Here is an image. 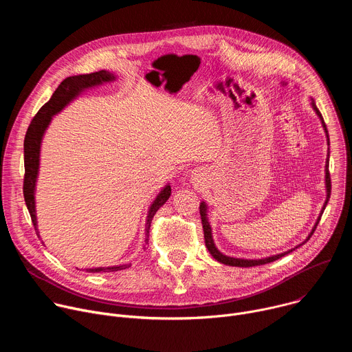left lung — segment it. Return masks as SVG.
I'll return each mask as SVG.
<instances>
[{
	"instance_id": "obj_1",
	"label": "left lung",
	"mask_w": 352,
	"mask_h": 352,
	"mask_svg": "<svg viewBox=\"0 0 352 352\" xmlns=\"http://www.w3.org/2000/svg\"><path fill=\"white\" fill-rule=\"evenodd\" d=\"M311 107H312V110L315 111V114L318 116V118L320 120V124H322L323 131H324V133H326L327 146H329V144H330V140H329L327 128H326V124H324V121H323V117H322L320 111H319V110H318V107H316V103H315V100H314V98H311ZM329 156H330V152H329V147H327V157H326V164H324L326 200H324L323 208H322V210H320V213H319V216H318V219H316V221H315V226L312 227L311 232H309V234H308V236L304 239V242H300V243H299V245H296L295 248L288 249L287 252L277 254V255H272V256H266V258H262V259H242V258H231V256H227V255H224V254H221V252H220V250H219V249H217V246H216V243H214L213 232H212V226H210V223H209V217H208L209 206H208V204L205 202V200H202V202H200V208H199V210H200V217H202V226H204V232H205V242H206V248H208V250L210 252V255H212L217 262H220V263H223V265H227V266H235V267H252V266H261V265H266V263L274 262V261H277V259H280V258H283V256L288 255L289 252H292V250H295V249H296V248H299L300 245H304L307 241H309V238L312 236L314 231L316 230V226L319 224V220H320V217H322V214H323V210L326 209V205H327L329 199H330L331 182H330V174H329Z\"/></svg>"
}]
</instances>
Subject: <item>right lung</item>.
I'll return each instance as SVG.
<instances>
[{
    "label": "right lung",
    "instance_id": "add662e5",
    "mask_svg": "<svg viewBox=\"0 0 352 352\" xmlns=\"http://www.w3.org/2000/svg\"><path fill=\"white\" fill-rule=\"evenodd\" d=\"M117 80V75L110 71H98L93 74H85V75H75L64 79L61 85L56 89L52 98L38 110L33 121L30 122L25 142H23V156H25V181H23V196L25 202L28 206V210L30 213L36 234L40 238V231L37 227V216H36V184L38 178V170H40V152H41V142L44 138V133L52 124V120L54 116L60 114L67 106H69L74 100H76L82 93H85L89 89L102 86L104 83H111ZM171 195V186L167 184L163 186V189L159 192V195L155 197V200L150 205L146 216V224H144V243L148 242V230L150 223H152L153 216L156 212L167 202ZM129 267V265H116V266H107V267H90L85 269L89 273H100V272H118Z\"/></svg>",
    "mask_w": 352,
    "mask_h": 352
}]
</instances>
